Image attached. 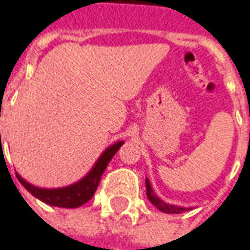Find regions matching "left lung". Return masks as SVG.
Instances as JSON below:
<instances>
[{"instance_id":"left-lung-1","label":"left lung","mask_w":250,"mask_h":250,"mask_svg":"<svg viewBox=\"0 0 250 250\" xmlns=\"http://www.w3.org/2000/svg\"><path fill=\"white\" fill-rule=\"evenodd\" d=\"M146 197H148V200L151 201L157 208H159L162 212H167V214H180V212H183L186 208H182V207H176V206H170V204H167V203H164V201L161 200V199H158L157 196L152 193V189H151V185H149V182L146 179Z\"/></svg>"}]
</instances>
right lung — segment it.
I'll return each mask as SVG.
<instances>
[{"label": "right lung", "mask_w": 250, "mask_h": 250, "mask_svg": "<svg viewBox=\"0 0 250 250\" xmlns=\"http://www.w3.org/2000/svg\"><path fill=\"white\" fill-rule=\"evenodd\" d=\"M122 146H123V141L116 143L112 146H109L102 154V157L98 159V162L93 167L92 170L83 179L80 180L78 183L71 185L68 188H62V189H39V188L29 185L18 173L17 178L21 182V185L29 193H32L35 197H38L39 200H42L43 203L50 204V206H56V207H62V208H77V207H81L82 204H85L86 201L92 199L95 191L98 189V185L102 179V175H104L107 164L110 162V159L114 157V154L119 151V148Z\"/></svg>", "instance_id": "1"}]
</instances>
